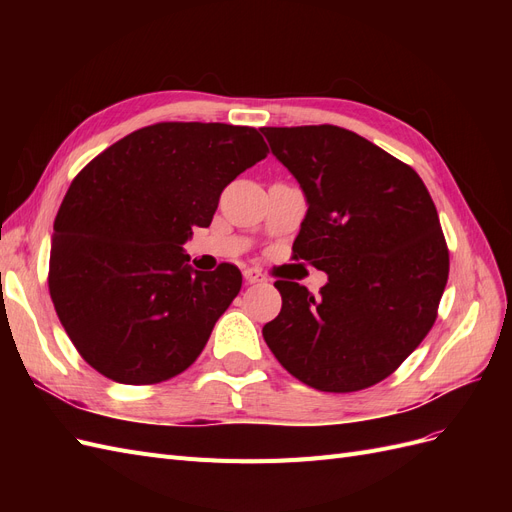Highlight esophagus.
Returning a JSON list of instances; mask_svg holds the SVG:
<instances>
[{"mask_svg": "<svg viewBox=\"0 0 512 512\" xmlns=\"http://www.w3.org/2000/svg\"><path fill=\"white\" fill-rule=\"evenodd\" d=\"M243 280L247 284H258V282H265V275H262L258 269H245L243 271Z\"/></svg>", "mask_w": 512, "mask_h": 512, "instance_id": "1", "label": "esophagus"}]
</instances>
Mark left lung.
<instances>
[{
	"label": "left lung",
	"instance_id": "8db88e82",
	"mask_svg": "<svg viewBox=\"0 0 512 512\" xmlns=\"http://www.w3.org/2000/svg\"><path fill=\"white\" fill-rule=\"evenodd\" d=\"M262 134L307 200L294 258L329 275L320 297L277 280L282 312L262 337L312 389H367L391 376L436 322L448 280L436 205L408 164L350 130Z\"/></svg>",
	"mask_w": 512,
	"mask_h": 512
}]
</instances>
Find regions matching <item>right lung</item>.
<instances>
[{
    "mask_svg": "<svg viewBox=\"0 0 512 512\" xmlns=\"http://www.w3.org/2000/svg\"><path fill=\"white\" fill-rule=\"evenodd\" d=\"M267 153L254 128L168 121L121 138L76 175L53 226L49 290L74 348L102 376L156 384L203 352L241 271H196L183 243Z\"/></svg>",
    "mask_w": 512,
    "mask_h": 512,
    "instance_id": "add662e5",
    "label": "right lung"
}]
</instances>
